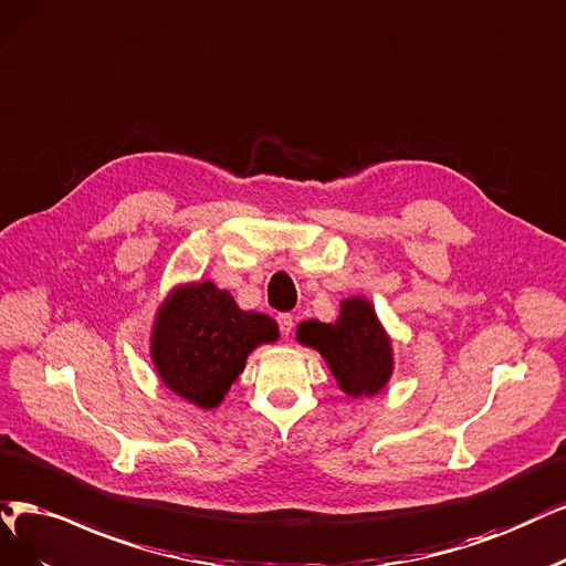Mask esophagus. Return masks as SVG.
Instances as JSON below:
<instances>
[{"label":"esophagus","instance_id":"1","mask_svg":"<svg viewBox=\"0 0 566 566\" xmlns=\"http://www.w3.org/2000/svg\"><path fill=\"white\" fill-rule=\"evenodd\" d=\"M277 324H280V331H282L284 338L291 336V331H294V326H296L294 315H289V312H280V315H277Z\"/></svg>","mask_w":566,"mask_h":566}]
</instances>
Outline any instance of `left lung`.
Instances as JSON below:
<instances>
[{
  "mask_svg": "<svg viewBox=\"0 0 566 566\" xmlns=\"http://www.w3.org/2000/svg\"><path fill=\"white\" fill-rule=\"evenodd\" d=\"M296 338L301 345L315 347L322 354L340 389L354 399L375 396L391 378V340L370 301L361 296L340 303L336 324L303 322Z\"/></svg>",
  "mask_w": 566,
  "mask_h": 566,
  "instance_id": "obj_1",
  "label": "left lung"
}]
</instances>
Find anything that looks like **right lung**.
Wrapping results in <instances>:
<instances>
[{"instance_id": "obj_1", "label": "right lung", "mask_w": 566, "mask_h": 566, "mask_svg": "<svg viewBox=\"0 0 566 566\" xmlns=\"http://www.w3.org/2000/svg\"><path fill=\"white\" fill-rule=\"evenodd\" d=\"M277 324L261 312H244L212 282L177 286L151 331V361L160 382L198 408H217L251 349L277 340Z\"/></svg>"}]
</instances>
